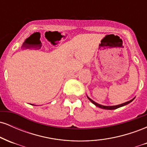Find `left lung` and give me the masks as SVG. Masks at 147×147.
<instances>
[{
  "mask_svg": "<svg viewBox=\"0 0 147 147\" xmlns=\"http://www.w3.org/2000/svg\"><path fill=\"white\" fill-rule=\"evenodd\" d=\"M87 97H88V99L89 100H90V102L92 103V104H95V105L96 106H97V107L101 108V109H106V110H114V109H118V108L122 107V106H125V105H127L128 104H129V103H131V102H132V101L133 100V99H135V98H133V99H131V100L128 101V102H125V103H123V104H119V105H116V106H103V105H101V104H97V103H96L95 102H94L93 100H92V99H91L90 98V97H88V96H87Z\"/></svg>",
  "mask_w": 147,
  "mask_h": 147,
  "instance_id": "obj_1",
  "label": "left lung"
}]
</instances>
